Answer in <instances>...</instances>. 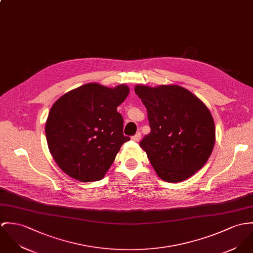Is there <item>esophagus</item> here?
<instances>
[{"label": "esophagus", "mask_w": 253, "mask_h": 253, "mask_svg": "<svg viewBox=\"0 0 253 253\" xmlns=\"http://www.w3.org/2000/svg\"><path fill=\"white\" fill-rule=\"evenodd\" d=\"M134 142H139L140 141V139H141V133L140 132H137L133 137L131 138Z\"/></svg>", "instance_id": "34e87169"}]
</instances>
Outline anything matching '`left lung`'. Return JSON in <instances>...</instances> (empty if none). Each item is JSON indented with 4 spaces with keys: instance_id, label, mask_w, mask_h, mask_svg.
Here are the masks:
<instances>
[{
    "instance_id": "left-lung-1",
    "label": "left lung",
    "mask_w": 253,
    "mask_h": 253,
    "mask_svg": "<svg viewBox=\"0 0 253 253\" xmlns=\"http://www.w3.org/2000/svg\"><path fill=\"white\" fill-rule=\"evenodd\" d=\"M151 132L140 147L161 180L180 183L207 162L215 142L212 116L195 94L178 85H136Z\"/></svg>"
}]
</instances>
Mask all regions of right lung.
Returning <instances> with one entry per match:
<instances>
[{"instance_id": "obj_1", "label": "right lung", "mask_w": 253, "mask_h": 253, "mask_svg": "<svg viewBox=\"0 0 253 253\" xmlns=\"http://www.w3.org/2000/svg\"><path fill=\"white\" fill-rule=\"evenodd\" d=\"M129 93L122 84L108 88L88 83L62 95L45 123L47 145L58 166L84 183L101 180L122 145L124 120L117 111Z\"/></svg>"}]
</instances>
